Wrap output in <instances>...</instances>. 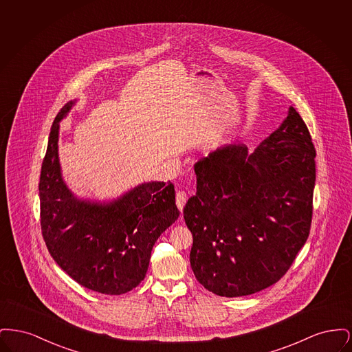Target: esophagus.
<instances>
[{
  "mask_svg": "<svg viewBox=\"0 0 352 352\" xmlns=\"http://www.w3.org/2000/svg\"><path fill=\"white\" fill-rule=\"evenodd\" d=\"M175 201H177L178 210L182 212V211H184V204H186V201H187V194H186L184 191H178Z\"/></svg>",
  "mask_w": 352,
  "mask_h": 352,
  "instance_id": "1",
  "label": "esophagus"
}]
</instances>
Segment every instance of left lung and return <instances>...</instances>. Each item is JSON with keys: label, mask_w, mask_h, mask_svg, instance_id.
Segmentation results:
<instances>
[{"label": "left lung", "mask_w": 352, "mask_h": 352, "mask_svg": "<svg viewBox=\"0 0 352 352\" xmlns=\"http://www.w3.org/2000/svg\"><path fill=\"white\" fill-rule=\"evenodd\" d=\"M316 149L298 112L250 153L230 144L195 164L197 194L184 210L197 280L220 297L276 284L307 240Z\"/></svg>", "instance_id": "left-lung-1"}]
</instances>
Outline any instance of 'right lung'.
Here are the masks:
<instances>
[{
  "label": "right lung",
  "instance_id": "obj_1",
  "mask_svg": "<svg viewBox=\"0 0 352 352\" xmlns=\"http://www.w3.org/2000/svg\"><path fill=\"white\" fill-rule=\"evenodd\" d=\"M76 101H68L51 126L39 181L42 234L55 263L78 284L120 296L141 284L153 245L179 217L175 190L151 181L108 201L75 195L63 178L58 142L60 121Z\"/></svg>",
  "mask_w": 352,
  "mask_h": 352
}]
</instances>
